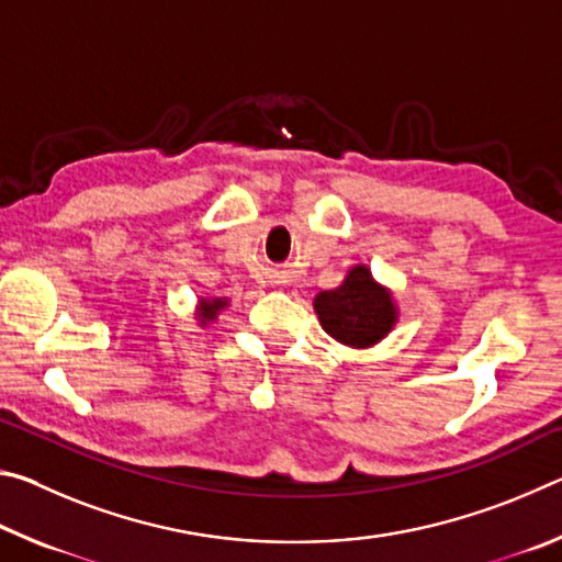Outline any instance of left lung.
Here are the masks:
<instances>
[{
	"mask_svg": "<svg viewBox=\"0 0 562 562\" xmlns=\"http://www.w3.org/2000/svg\"><path fill=\"white\" fill-rule=\"evenodd\" d=\"M315 310L327 335L341 345L369 347L392 329L396 310L367 268H355L341 288L319 292Z\"/></svg>",
	"mask_w": 562,
	"mask_h": 562,
	"instance_id": "8db88e82",
	"label": "left lung"
}]
</instances>
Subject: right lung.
<instances>
[{
	"label": "right lung",
	"mask_w": 562,
	"mask_h": 562,
	"mask_svg": "<svg viewBox=\"0 0 562 562\" xmlns=\"http://www.w3.org/2000/svg\"><path fill=\"white\" fill-rule=\"evenodd\" d=\"M223 300H215V302H205V307H203V312H201V317L203 319H213L215 315H217V310L223 307Z\"/></svg>",
	"instance_id": "right-lung-1"
}]
</instances>
